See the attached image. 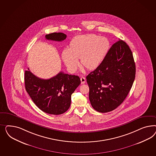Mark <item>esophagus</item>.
Listing matches in <instances>:
<instances>
[{
    "label": "esophagus",
    "mask_w": 156,
    "mask_h": 156,
    "mask_svg": "<svg viewBox=\"0 0 156 156\" xmlns=\"http://www.w3.org/2000/svg\"><path fill=\"white\" fill-rule=\"evenodd\" d=\"M80 81H81V84H84L86 82V79L84 77H80Z\"/></svg>",
    "instance_id": "esophagus-1"
}]
</instances>
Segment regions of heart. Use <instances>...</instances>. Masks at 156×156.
Instances as JSON below:
<instances>
[{"mask_svg":"<svg viewBox=\"0 0 156 156\" xmlns=\"http://www.w3.org/2000/svg\"><path fill=\"white\" fill-rule=\"evenodd\" d=\"M109 42L107 38L94 34L77 36L71 40L69 48L62 52V59L70 72H74L80 64L89 70L98 68L108 52Z\"/></svg>","mask_w":156,"mask_h":156,"instance_id":"1","label":"heart"}]
</instances>
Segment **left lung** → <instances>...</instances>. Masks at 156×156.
<instances>
[{"instance_id": "8db88e82", "label": "left lung", "mask_w": 156, "mask_h": 156, "mask_svg": "<svg viewBox=\"0 0 156 156\" xmlns=\"http://www.w3.org/2000/svg\"><path fill=\"white\" fill-rule=\"evenodd\" d=\"M136 76V65L128 44L119 39L101 65L86 76L92 107L100 113L116 109L127 97Z\"/></svg>"}]
</instances>
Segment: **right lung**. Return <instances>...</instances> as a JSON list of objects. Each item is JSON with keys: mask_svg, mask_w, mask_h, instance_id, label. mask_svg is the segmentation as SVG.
<instances>
[{"mask_svg": "<svg viewBox=\"0 0 156 156\" xmlns=\"http://www.w3.org/2000/svg\"><path fill=\"white\" fill-rule=\"evenodd\" d=\"M62 33L47 34V40L61 42L66 38ZM25 88L39 109L46 113L59 115L64 113L71 104V94L80 85L78 76L59 73L48 80H43L30 71L24 73Z\"/></svg>", "mask_w": 156, "mask_h": 156, "instance_id": "obj_1", "label": "right lung"}]
</instances>
